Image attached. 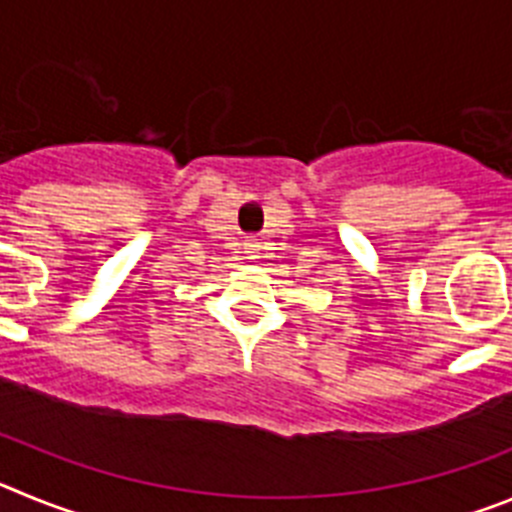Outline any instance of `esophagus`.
Segmentation results:
<instances>
[{
	"mask_svg": "<svg viewBox=\"0 0 512 512\" xmlns=\"http://www.w3.org/2000/svg\"><path fill=\"white\" fill-rule=\"evenodd\" d=\"M248 253H259V246H256V243H248Z\"/></svg>",
	"mask_w": 512,
	"mask_h": 512,
	"instance_id": "esophagus-1",
	"label": "esophagus"
}]
</instances>
